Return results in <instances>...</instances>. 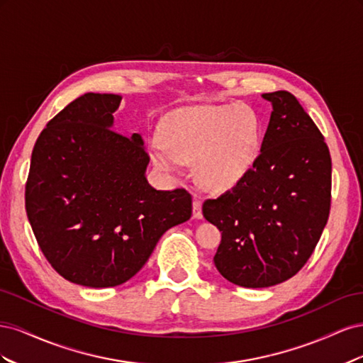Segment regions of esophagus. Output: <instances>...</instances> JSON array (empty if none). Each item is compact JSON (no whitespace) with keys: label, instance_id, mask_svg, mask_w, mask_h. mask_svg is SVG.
I'll return each instance as SVG.
<instances>
[{"label":"esophagus","instance_id":"34e87169","mask_svg":"<svg viewBox=\"0 0 363 363\" xmlns=\"http://www.w3.org/2000/svg\"><path fill=\"white\" fill-rule=\"evenodd\" d=\"M192 212H194V218L201 219L203 218V211H201V201L199 199H194L192 203Z\"/></svg>","mask_w":363,"mask_h":363}]
</instances>
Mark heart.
Wrapping results in <instances>:
<instances>
[{
  "label": "heart",
  "instance_id": "heart-1",
  "mask_svg": "<svg viewBox=\"0 0 363 363\" xmlns=\"http://www.w3.org/2000/svg\"><path fill=\"white\" fill-rule=\"evenodd\" d=\"M152 142L150 157L167 174L194 160V175L204 188L227 192L242 183L260 151L262 125L245 104H206L171 112Z\"/></svg>",
  "mask_w": 363,
  "mask_h": 363
}]
</instances>
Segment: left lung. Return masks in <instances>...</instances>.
I'll list each match as a JSON object with an SVG mask.
<instances>
[{
  "mask_svg": "<svg viewBox=\"0 0 363 363\" xmlns=\"http://www.w3.org/2000/svg\"><path fill=\"white\" fill-rule=\"evenodd\" d=\"M260 155L247 179L203 215L221 232L213 257L221 276L242 288L286 281L311 257L330 213L332 159L321 131L296 98L277 91Z\"/></svg>",
  "mask_w": 363,
  "mask_h": 363,
  "instance_id": "left-lung-1",
  "label": "left lung"
}]
</instances>
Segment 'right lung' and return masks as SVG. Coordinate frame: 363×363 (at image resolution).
<instances>
[{
  "label": "right lung",
  "mask_w": 363,
  "mask_h": 363,
  "mask_svg": "<svg viewBox=\"0 0 363 363\" xmlns=\"http://www.w3.org/2000/svg\"><path fill=\"white\" fill-rule=\"evenodd\" d=\"M115 94H84L54 116L31 152L26 208L43 256L63 279L112 288L145 265L168 228L188 221L184 189L145 177L140 135L116 133Z\"/></svg>",
  "instance_id": "right-lung-1"
}]
</instances>
